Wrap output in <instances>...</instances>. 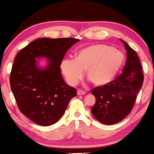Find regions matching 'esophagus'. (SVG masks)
Here are the masks:
<instances>
[{"mask_svg":"<svg viewBox=\"0 0 154 154\" xmlns=\"http://www.w3.org/2000/svg\"><path fill=\"white\" fill-rule=\"evenodd\" d=\"M77 94H78V96H82V95H85V92L83 91V90H78Z\"/></svg>","mask_w":154,"mask_h":154,"instance_id":"obj_1","label":"esophagus"}]
</instances>
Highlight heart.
Here are the masks:
<instances>
[{
    "instance_id": "heart-1",
    "label": "heart",
    "mask_w": 154,
    "mask_h": 154,
    "mask_svg": "<svg viewBox=\"0 0 154 154\" xmlns=\"http://www.w3.org/2000/svg\"><path fill=\"white\" fill-rule=\"evenodd\" d=\"M124 61L122 52L110 46L96 44L78 51L75 60H63L61 69L70 85H77L86 70V76L93 85L104 86L116 76Z\"/></svg>"
}]
</instances>
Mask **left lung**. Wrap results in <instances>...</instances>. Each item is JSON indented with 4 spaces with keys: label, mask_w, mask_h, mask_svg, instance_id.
Masks as SVG:
<instances>
[{
    "label": "left lung",
    "mask_w": 154,
    "mask_h": 154,
    "mask_svg": "<svg viewBox=\"0 0 154 154\" xmlns=\"http://www.w3.org/2000/svg\"><path fill=\"white\" fill-rule=\"evenodd\" d=\"M121 41L127 51L122 73L107 85L91 91L96 100L91 112L97 121L104 125L119 122L131 112L144 81L137 54L125 41Z\"/></svg>",
    "instance_id": "1"
}]
</instances>
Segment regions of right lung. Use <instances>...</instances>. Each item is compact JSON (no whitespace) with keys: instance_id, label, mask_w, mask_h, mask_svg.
Listing matches in <instances>:
<instances>
[{"instance_id":"add662e5","label":"right lung","mask_w":154,"mask_h":154,"mask_svg":"<svg viewBox=\"0 0 154 154\" xmlns=\"http://www.w3.org/2000/svg\"><path fill=\"white\" fill-rule=\"evenodd\" d=\"M79 41L38 38L15 57L9 78L11 89L19 110L33 122L42 126L55 124L76 96V89L64 82L60 66L67 50ZM42 57L48 61L44 68L37 64Z\"/></svg>"}]
</instances>
